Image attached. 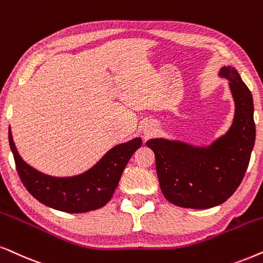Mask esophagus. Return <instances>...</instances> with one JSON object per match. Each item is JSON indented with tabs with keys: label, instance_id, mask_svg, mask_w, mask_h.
Returning <instances> with one entry per match:
<instances>
[{
	"label": "esophagus",
	"instance_id": "34e87169",
	"mask_svg": "<svg viewBox=\"0 0 263 263\" xmlns=\"http://www.w3.org/2000/svg\"><path fill=\"white\" fill-rule=\"evenodd\" d=\"M143 129H144V134L149 135V134H152L154 129H155V125H154V124H148V122H146V124L144 125V127H143Z\"/></svg>",
	"mask_w": 263,
	"mask_h": 263
}]
</instances>
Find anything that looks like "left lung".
Wrapping results in <instances>:
<instances>
[{
    "label": "left lung",
    "instance_id": "obj_1",
    "mask_svg": "<svg viewBox=\"0 0 263 263\" xmlns=\"http://www.w3.org/2000/svg\"><path fill=\"white\" fill-rule=\"evenodd\" d=\"M230 80L234 117L229 131L207 146L153 138L145 143L155 154L161 191L178 207L208 209L233 195L247 172L255 144L254 103L250 90L232 66L220 68Z\"/></svg>",
    "mask_w": 263,
    "mask_h": 263
}]
</instances>
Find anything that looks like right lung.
Wrapping results in <instances>:
<instances>
[{
    "mask_svg": "<svg viewBox=\"0 0 263 263\" xmlns=\"http://www.w3.org/2000/svg\"><path fill=\"white\" fill-rule=\"evenodd\" d=\"M8 138L24 186L47 207L65 213H86L106 205L113 197L128 160L142 145L141 138H134L108 150L86 172L73 177H52L34 170L22 159L10 127Z\"/></svg>",
    "mask_w": 263,
    "mask_h": 263,
    "instance_id": "right-lung-1",
    "label": "right lung"
}]
</instances>
